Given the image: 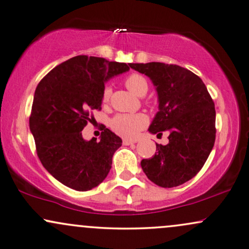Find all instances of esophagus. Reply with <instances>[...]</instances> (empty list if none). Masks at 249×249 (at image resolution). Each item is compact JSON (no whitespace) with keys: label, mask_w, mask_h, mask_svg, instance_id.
I'll use <instances>...</instances> for the list:
<instances>
[{"label":"esophagus","mask_w":249,"mask_h":249,"mask_svg":"<svg viewBox=\"0 0 249 249\" xmlns=\"http://www.w3.org/2000/svg\"><path fill=\"white\" fill-rule=\"evenodd\" d=\"M134 143H136V141H132V140H123V144L124 145H132L134 144Z\"/></svg>","instance_id":"1"}]
</instances>
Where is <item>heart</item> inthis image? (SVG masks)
<instances>
[{
  "mask_svg": "<svg viewBox=\"0 0 249 249\" xmlns=\"http://www.w3.org/2000/svg\"><path fill=\"white\" fill-rule=\"evenodd\" d=\"M124 83L131 92L136 96H144L149 90V83L144 76L138 73L129 74L124 80ZM111 90L109 87H105L101 94L104 104L109 101ZM148 123L145 115L143 114H118L110 121V127L118 135L126 139H133Z\"/></svg>",
  "mask_w": 249,
  "mask_h": 249,
  "instance_id": "b5f03b06",
  "label": "heart"
}]
</instances>
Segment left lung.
I'll return each mask as SVG.
<instances>
[{
    "mask_svg": "<svg viewBox=\"0 0 249 249\" xmlns=\"http://www.w3.org/2000/svg\"><path fill=\"white\" fill-rule=\"evenodd\" d=\"M156 86L159 111L149 131L169 133V143L157 144L152 158L143 159L146 177L160 187H176L192 179L212 151L215 141V108L199 76L176 64L132 63Z\"/></svg>",
    "mask_w": 249,
    "mask_h": 249,
    "instance_id": "8db88e82",
    "label": "left lung"
}]
</instances>
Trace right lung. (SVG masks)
Masks as SVG:
<instances>
[{
  "mask_svg": "<svg viewBox=\"0 0 249 249\" xmlns=\"http://www.w3.org/2000/svg\"><path fill=\"white\" fill-rule=\"evenodd\" d=\"M129 70L125 63L79 55L48 72L35 91L29 117L37 156L65 186L86 192L107 177L122 139L104 126L100 141L82 138L94 109H101L105 82Z\"/></svg>",
  "mask_w": 249,
  "mask_h": 249,
  "instance_id": "add662e5",
  "label": "right lung"
}]
</instances>
